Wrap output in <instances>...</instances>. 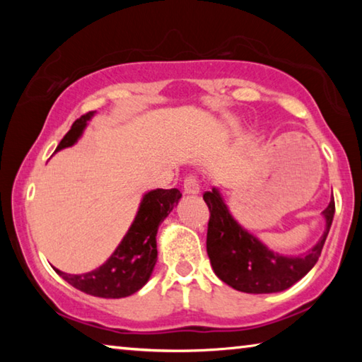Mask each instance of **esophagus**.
<instances>
[{
  "mask_svg": "<svg viewBox=\"0 0 362 362\" xmlns=\"http://www.w3.org/2000/svg\"><path fill=\"white\" fill-rule=\"evenodd\" d=\"M199 189V183L193 175L185 177V180H183V192H185V194H198Z\"/></svg>",
  "mask_w": 362,
  "mask_h": 362,
  "instance_id": "1",
  "label": "esophagus"
}]
</instances>
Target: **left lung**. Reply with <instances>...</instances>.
I'll return each mask as SVG.
<instances>
[{
	"mask_svg": "<svg viewBox=\"0 0 362 362\" xmlns=\"http://www.w3.org/2000/svg\"><path fill=\"white\" fill-rule=\"evenodd\" d=\"M211 218L207 226V255L217 276L233 289L246 293H273L289 289L316 265L332 225L335 203L322 211L326 230L313 247L300 255L274 252L238 222L217 188L204 193Z\"/></svg>",
	"mask_w": 362,
	"mask_h": 362,
	"instance_id": "obj_1",
	"label": "left lung"
}]
</instances>
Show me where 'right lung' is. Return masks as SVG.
Instances as JSON below:
<instances>
[{
	"mask_svg": "<svg viewBox=\"0 0 362 362\" xmlns=\"http://www.w3.org/2000/svg\"><path fill=\"white\" fill-rule=\"evenodd\" d=\"M94 115L95 112H89L73 122L71 129L60 140L56 153L75 145ZM180 198L182 193L177 188L150 189L142 196L129 230L105 263L83 274H69L57 268L54 269L66 283L89 296L102 298L132 296L148 283L158 260V228L174 206L179 204Z\"/></svg>",
	"mask_w": 362,
	"mask_h": 362,
	"instance_id": "add662e5",
	"label": "right lung"
}]
</instances>
